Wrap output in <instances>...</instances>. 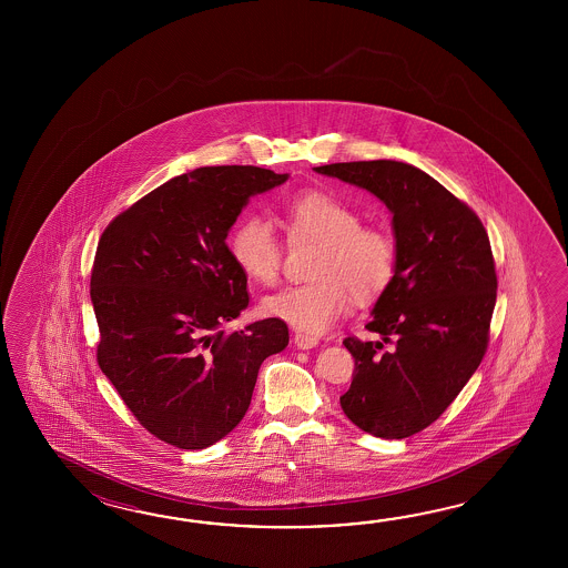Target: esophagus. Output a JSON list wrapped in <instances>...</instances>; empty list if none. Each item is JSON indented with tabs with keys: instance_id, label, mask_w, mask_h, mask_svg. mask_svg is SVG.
<instances>
[{
	"instance_id": "obj_1",
	"label": "esophagus",
	"mask_w": 568,
	"mask_h": 568,
	"mask_svg": "<svg viewBox=\"0 0 568 568\" xmlns=\"http://www.w3.org/2000/svg\"><path fill=\"white\" fill-rule=\"evenodd\" d=\"M294 345L298 347V349H313L318 345V341L316 338L311 337V335H304V333H296L294 335Z\"/></svg>"
}]
</instances>
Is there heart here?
Listing matches in <instances>:
<instances>
[{
	"mask_svg": "<svg viewBox=\"0 0 568 568\" xmlns=\"http://www.w3.org/2000/svg\"><path fill=\"white\" fill-rule=\"evenodd\" d=\"M292 240H314L313 282L270 294L262 302L267 316L306 333L323 335L349 308L351 292L369 301L394 276L396 250L386 231L359 225L355 209L333 194L311 191L284 206ZM233 262L257 284H274L282 266V243L264 217L243 219L230 237Z\"/></svg>",
	"mask_w": 568,
	"mask_h": 568,
	"instance_id": "1",
	"label": "heart"
}]
</instances>
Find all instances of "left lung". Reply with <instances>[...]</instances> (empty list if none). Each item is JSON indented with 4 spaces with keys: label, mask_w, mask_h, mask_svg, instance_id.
Listing matches in <instances>:
<instances>
[{
    "label": "left lung",
    "mask_w": 568,
    "mask_h": 568,
    "mask_svg": "<svg viewBox=\"0 0 568 568\" xmlns=\"http://www.w3.org/2000/svg\"><path fill=\"white\" fill-rule=\"evenodd\" d=\"M314 172L377 196L396 242L394 276L365 325L382 341H343L355 377L341 408L369 435H416L459 396L487 349L497 292L487 231L469 206L406 162H337ZM386 342L393 347L384 352Z\"/></svg>",
    "instance_id": "1"
}]
</instances>
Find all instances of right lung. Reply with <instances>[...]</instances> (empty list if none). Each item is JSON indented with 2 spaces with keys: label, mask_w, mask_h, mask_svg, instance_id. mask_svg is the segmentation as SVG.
Masks as SVG:
<instances>
[{
  "label": "right lung",
  "mask_w": 568,
  "mask_h": 568,
  "mask_svg": "<svg viewBox=\"0 0 568 568\" xmlns=\"http://www.w3.org/2000/svg\"><path fill=\"white\" fill-rule=\"evenodd\" d=\"M286 181L257 166L194 169L145 194L99 240L97 362L145 430L169 445L194 450L230 435L260 365L288 345L278 318L221 331L250 304L231 227L252 196Z\"/></svg>",
  "instance_id": "add662e5"
}]
</instances>
